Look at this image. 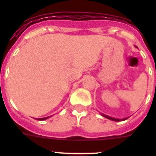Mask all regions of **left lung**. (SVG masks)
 I'll return each instance as SVG.
<instances>
[{"instance_id":"8db88e82","label":"left lung","mask_w":156,"mask_h":156,"mask_svg":"<svg viewBox=\"0 0 156 156\" xmlns=\"http://www.w3.org/2000/svg\"><path fill=\"white\" fill-rule=\"evenodd\" d=\"M101 115L102 116H104L106 118L109 120H112V121H114V122H120V121H124V120H126L128 118H123V119H118V118H114V117H112V116H107V115H105L103 113H101Z\"/></svg>"}]
</instances>
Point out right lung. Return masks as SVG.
<instances>
[{
  "mask_svg": "<svg viewBox=\"0 0 156 156\" xmlns=\"http://www.w3.org/2000/svg\"><path fill=\"white\" fill-rule=\"evenodd\" d=\"M49 116H47V117H43V118H38V120H40V121H44V120H46L49 118Z\"/></svg>",
  "mask_w": 156,
  "mask_h": 156,
  "instance_id": "add662e5",
  "label": "right lung"
}]
</instances>
